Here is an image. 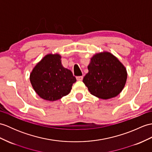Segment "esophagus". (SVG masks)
<instances>
[{"mask_svg": "<svg viewBox=\"0 0 152 152\" xmlns=\"http://www.w3.org/2000/svg\"><path fill=\"white\" fill-rule=\"evenodd\" d=\"M83 78V77L82 76H76V80L77 81H82Z\"/></svg>", "mask_w": 152, "mask_h": 152, "instance_id": "obj_1", "label": "esophagus"}]
</instances>
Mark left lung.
Segmentation results:
<instances>
[{"label":"left lung","mask_w":152,"mask_h":152,"mask_svg":"<svg viewBox=\"0 0 152 152\" xmlns=\"http://www.w3.org/2000/svg\"><path fill=\"white\" fill-rule=\"evenodd\" d=\"M89 72L83 82L91 94L102 99L117 96L126 82L127 71L122 63L112 54L98 53L91 59Z\"/></svg>","instance_id":"1"}]
</instances>
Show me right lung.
Instances as JSON below:
<instances>
[{
    "label": "right lung",
    "mask_w": 152,
    "mask_h": 152,
    "mask_svg": "<svg viewBox=\"0 0 152 152\" xmlns=\"http://www.w3.org/2000/svg\"><path fill=\"white\" fill-rule=\"evenodd\" d=\"M34 91L41 98L55 101L67 95L76 82L70 70L64 68L59 54L45 56L30 76Z\"/></svg>",
    "instance_id": "right-lung-1"
}]
</instances>
